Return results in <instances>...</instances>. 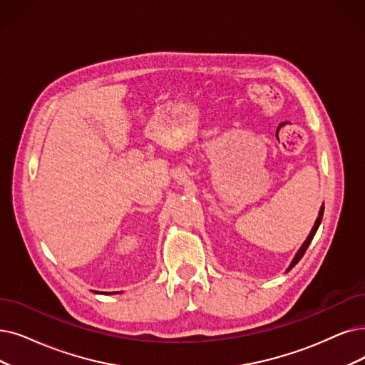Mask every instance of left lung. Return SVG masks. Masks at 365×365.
<instances>
[{"instance_id": "left-lung-1", "label": "left lung", "mask_w": 365, "mask_h": 365, "mask_svg": "<svg viewBox=\"0 0 365 365\" xmlns=\"http://www.w3.org/2000/svg\"><path fill=\"white\" fill-rule=\"evenodd\" d=\"M322 215H324V205L320 207V211H319V215H317V218H316V222H314V226L312 227V232L309 233V237H307V240H305L304 242H302V245L299 247V250L297 252V255H295V257L292 259V262H290V265L287 267V269H286V272H289L290 269H292L298 262L301 260V257L304 256V253H305V250L309 249V245H310V242H312V240L314 238V235H316V232H317V229H319V226H320V222H322Z\"/></svg>"}]
</instances>
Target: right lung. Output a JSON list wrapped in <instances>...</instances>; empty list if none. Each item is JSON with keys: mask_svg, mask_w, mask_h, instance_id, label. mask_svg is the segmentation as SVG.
I'll return each instance as SVG.
<instances>
[{"mask_svg": "<svg viewBox=\"0 0 365 365\" xmlns=\"http://www.w3.org/2000/svg\"><path fill=\"white\" fill-rule=\"evenodd\" d=\"M94 294H101V295H110L109 292H98V290H93ZM112 294H116V292H112Z\"/></svg>", "mask_w": 365, "mask_h": 365, "instance_id": "obj_1", "label": "right lung"}]
</instances>
